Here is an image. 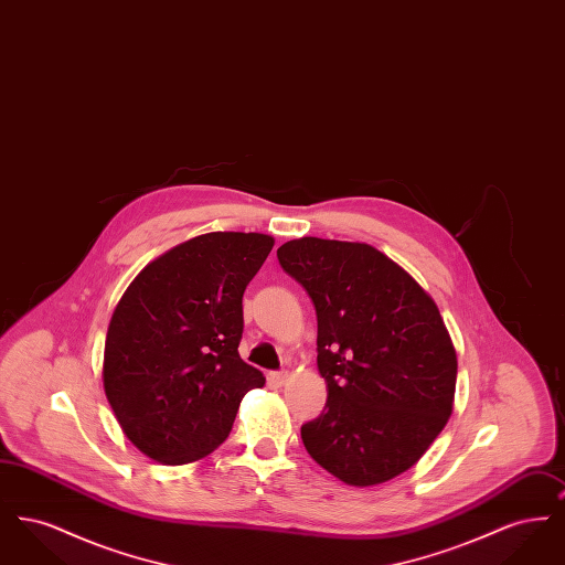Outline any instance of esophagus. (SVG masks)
Instances as JSON below:
<instances>
[{
	"instance_id": "esophagus-1",
	"label": "esophagus",
	"mask_w": 565,
	"mask_h": 565,
	"mask_svg": "<svg viewBox=\"0 0 565 565\" xmlns=\"http://www.w3.org/2000/svg\"><path fill=\"white\" fill-rule=\"evenodd\" d=\"M270 379H273V383H277V385H284V383L290 379V373H288V371H279V373H273Z\"/></svg>"
}]
</instances>
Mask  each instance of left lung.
I'll list each match as a JSON object with an SVG mask.
<instances>
[{"label":"left lung","instance_id":"1","mask_svg":"<svg viewBox=\"0 0 565 565\" xmlns=\"http://www.w3.org/2000/svg\"><path fill=\"white\" fill-rule=\"evenodd\" d=\"M318 316L320 417L302 424L305 449L355 487L406 472L447 426L457 355L430 295L366 243L302 237L277 249Z\"/></svg>","mask_w":565,"mask_h":565}]
</instances>
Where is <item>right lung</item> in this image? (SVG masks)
Segmentation results:
<instances>
[{"mask_svg":"<svg viewBox=\"0 0 565 565\" xmlns=\"http://www.w3.org/2000/svg\"><path fill=\"white\" fill-rule=\"evenodd\" d=\"M260 233H207L141 270L118 300L104 390L127 438L157 461L210 456L265 376L239 355L243 292L273 249Z\"/></svg>","mask_w":565,"mask_h":565,"instance_id":"add662e5","label":"right lung"}]
</instances>
